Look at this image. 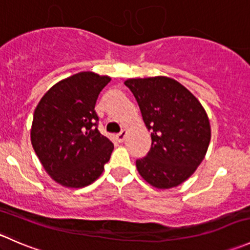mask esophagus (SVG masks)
I'll list each match as a JSON object with an SVG mask.
<instances>
[{
  "label": "esophagus",
  "mask_w": 250,
  "mask_h": 250,
  "mask_svg": "<svg viewBox=\"0 0 250 250\" xmlns=\"http://www.w3.org/2000/svg\"><path fill=\"white\" fill-rule=\"evenodd\" d=\"M125 135H127V130H125V129H123L122 132H121V133H118V134L116 135V139H117V140L120 141V143H121V141H123V140H125Z\"/></svg>",
  "instance_id": "34e87169"
}]
</instances>
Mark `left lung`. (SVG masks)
I'll return each instance as SVG.
<instances>
[{
    "mask_svg": "<svg viewBox=\"0 0 250 250\" xmlns=\"http://www.w3.org/2000/svg\"><path fill=\"white\" fill-rule=\"evenodd\" d=\"M139 105L151 148L137 160L145 181L172 188L190 178L203 161L210 141V123L197 98L173 78H129L125 82Z\"/></svg>",
    "mask_w": 250,
    "mask_h": 250,
    "instance_id": "1",
    "label": "left lung"
}]
</instances>
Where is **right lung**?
<instances>
[{"instance_id":"1","label":"right lung","mask_w":250,"mask_h":250,"mask_svg":"<svg viewBox=\"0 0 250 250\" xmlns=\"http://www.w3.org/2000/svg\"><path fill=\"white\" fill-rule=\"evenodd\" d=\"M111 81L90 71L55 83L35 109L31 144L46 172L65 188H80L102 175L113 144L98 130L95 103Z\"/></svg>"}]
</instances>
